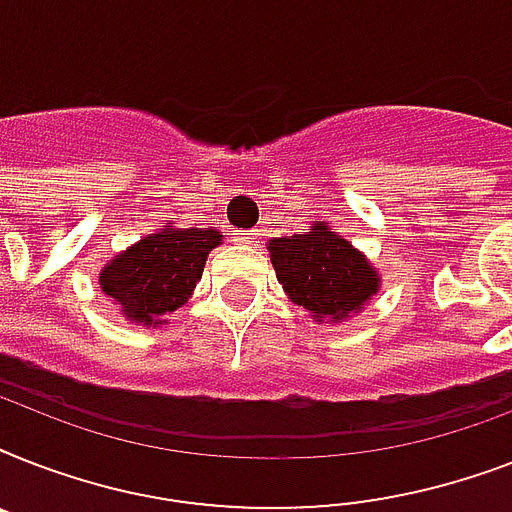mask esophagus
Here are the masks:
<instances>
[{
    "label": "esophagus",
    "mask_w": 512,
    "mask_h": 512,
    "mask_svg": "<svg viewBox=\"0 0 512 512\" xmlns=\"http://www.w3.org/2000/svg\"><path fill=\"white\" fill-rule=\"evenodd\" d=\"M257 236H260V233H257V231H241V233H236V239L244 241V244H249V241H255Z\"/></svg>",
    "instance_id": "1"
}]
</instances>
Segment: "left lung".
Wrapping results in <instances>:
<instances>
[{
  "label": "left lung",
  "instance_id": "8db88e82",
  "mask_svg": "<svg viewBox=\"0 0 512 512\" xmlns=\"http://www.w3.org/2000/svg\"><path fill=\"white\" fill-rule=\"evenodd\" d=\"M268 249L281 287L319 321L342 319L377 292L372 265L324 223L289 239H273Z\"/></svg>",
  "mask_w": 512,
  "mask_h": 512
}]
</instances>
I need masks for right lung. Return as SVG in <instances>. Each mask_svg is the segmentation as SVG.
<instances>
[{
  "label": "right lung",
  "mask_w": 512,
  "mask_h": 512,
  "mask_svg": "<svg viewBox=\"0 0 512 512\" xmlns=\"http://www.w3.org/2000/svg\"><path fill=\"white\" fill-rule=\"evenodd\" d=\"M223 241L215 228H162L140 239L100 273L108 297L130 319L159 324L191 295L201 279L209 249Z\"/></svg>",
  "instance_id": "right-lung-1"
}]
</instances>
